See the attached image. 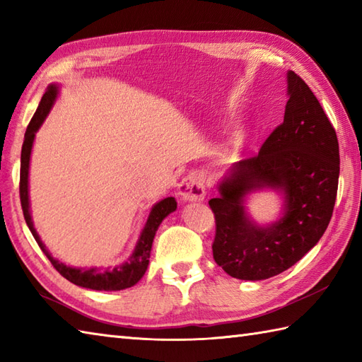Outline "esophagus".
Listing matches in <instances>:
<instances>
[{"label":"esophagus","mask_w":362,"mask_h":362,"mask_svg":"<svg viewBox=\"0 0 362 362\" xmlns=\"http://www.w3.org/2000/svg\"><path fill=\"white\" fill-rule=\"evenodd\" d=\"M179 196L182 201L197 202L205 197V179L201 173H191L179 183Z\"/></svg>","instance_id":"esophagus-1"}]
</instances>
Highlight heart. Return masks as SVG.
Here are the masks:
<instances>
[{
  "mask_svg": "<svg viewBox=\"0 0 362 362\" xmlns=\"http://www.w3.org/2000/svg\"><path fill=\"white\" fill-rule=\"evenodd\" d=\"M238 144H240V140H238Z\"/></svg>",
  "mask_w": 362,
  "mask_h": 362,
  "instance_id": "obj_1",
  "label": "heart"
}]
</instances>
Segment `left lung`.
<instances>
[{
  "mask_svg": "<svg viewBox=\"0 0 362 362\" xmlns=\"http://www.w3.org/2000/svg\"><path fill=\"white\" fill-rule=\"evenodd\" d=\"M286 82L283 122L258 156L228 169L219 196L209 202L216 219L213 258L233 279L266 280L294 266L319 243L333 214L339 180L334 127L302 78L288 71ZM264 189L279 192L284 205L275 221L258 225L245 202Z\"/></svg>",
  "mask_w": 362,
  "mask_h": 362,
  "instance_id": "1",
  "label": "left lung"
}]
</instances>
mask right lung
Listing matches in <instances>:
<instances>
[{"mask_svg":"<svg viewBox=\"0 0 362 362\" xmlns=\"http://www.w3.org/2000/svg\"><path fill=\"white\" fill-rule=\"evenodd\" d=\"M59 96V86L57 83H51L43 95L40 104L37 107V112L34 113L33 119H30L29 126L25 134V141H23L21 148V168H20V201L23 214H25L26 224L30 230V233L35 238L37 244L51 264L56 267V271L65 276L68 281L74 283L76 286L95 289V291H121L134 286L143 279L146 269L149 266L152 243L156 238L157 230L168 214H171L177 209V202L174 197L161 199L157 204L152 205L149 211L148 221L141 230L138 241L135 244V249L124 263L117 264L115 267H73L68 266L62 261L54 258L49 250L46 249L45 243L40 240L37 230L34 227L33 216H30V204H29V163H30V153H33V146L35 140V134L43 124V121L48 117L54 103Z\"/></svg>","mask_w":362,"mask_h":362,"instance_id":"add662e5","label":"right lung"}]
</instances>
